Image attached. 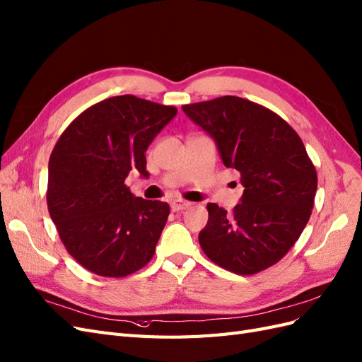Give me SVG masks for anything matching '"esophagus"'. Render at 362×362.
Listing matches in <instances>:
<instances>
[{
  "label": "esophagus",
  "mask_w": 362,
  "mask_h": 362,
  "mask_svg": "<svg viewBox=\"0 0 362 362\" xmlns=\"http://www.w3.org/2000/svg\"><path fill=\"white\" fill-rule=\"evenodd\" d=\"M191 203L189 202H183V200H174L171 202V211L173 212H179V211H183L189 208Z\"/></svg>",
  "instance_id": "34e87169"
}]
</instances>
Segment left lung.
Returning <instances> with one entry per match:
<instances>
[{"label":"left lung","mask_w":362,"mask_h":362,"mask_svg":"<svg viewBox=\"0 0 362 362\" xmlns=\"http://www.w3.org/2000/svg\"><path fill=\"white\" fill-rule=\"evenodd\" d=\"M215 141L227 168L238 170L244 192L232 212L209 203L199 233L212 262L236 274H255L291 249L311 216L317 171L300 136L277 113L226 95L182 106Z\"/></svg>","instance_id":"8db88e82"}]
</instances>
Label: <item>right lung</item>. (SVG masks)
I'll return each instance as SVG.
<instances>
[{
    "label": "right lung",
    "instance_id": "add662e5",
    "mask_svg": "<svg viewBox=\"0 0 362 362\" xmlns=\"http://www.w3.org/2000/svg\"><path fill=\"white\" fill-rule=\"evenodd\" d=\"M177 109L135 95L90 106L62 133L48 162L47 203L68 253L90 273L124 277L147 265L170 206L135 197L132 170L147 175L146 151Z\"/></svg>",
    "mask_w": 362,
    "mask_h": 362
}]
</instances>
